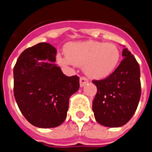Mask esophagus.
<instances>
[{"label": "esophagus", "mask_w": 152, "mask_h": 152, "mask_svg": "<svg viewBox=\"0 0 152 152\" xmlns=\"http://www.w3.org/2000/svg\"><path fill=\"white\" fill-rule=\"evenodd\" d=\"M88 83V80L86 78V77H84V76H81L80 78V86H81V87H83L85 85H86Z\"/></svg>", "instance_id": "34e87169"}]
</instances>
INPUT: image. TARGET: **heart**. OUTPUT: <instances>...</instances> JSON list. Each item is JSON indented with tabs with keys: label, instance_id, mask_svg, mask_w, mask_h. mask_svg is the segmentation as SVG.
<instances>
[{
	"label": "heart",
	"instance_id": "1",
	"mask_svg": "<svg viewBox=\"0 0 152 152\" xmlns=\"http://www.w3.org/2000/svg\"><path fill=\"white\" fill-rule=\"evenodd\" d=\"M65 53L66 57L59 56V62L83 66L86 75L92 79L110 76L115 72L121 58L119 48L115 44L94 41L68 44Z\"/></svg>",
	"mask_w": 152,
	"mask_h": 152
}]
</instances>
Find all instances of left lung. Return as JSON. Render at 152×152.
<instances>
[{
    "instance_id": "obj_1",
    "label": "left lung",
    "mask_w": 152,
    "mask_h": 152,
    "mask_svg": "<svg viewBox=\"0 0 152 152\" xmlns=\"http://www.w3.org/2000/svg\"><path fill=\"white\" fill-rule=\"evenodd\" d=\"M115 72L101 80H92L97 92L92 102L95 119L108 127L126 124L137 110L141 93L140 66L127 48Z\"/></svg>"
}]
</instances>
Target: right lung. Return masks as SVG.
<instances>
[{
    "instance_id": "right-lung-1",
    "label": "right lung",
    "mask_w": 152,
    "mask_h": 152,
    "mask_svg": "<svg viewBox=\"0 0 152 152\" xmlns=\"http://www.w3.org/2000/svg\"><path fill=\"white\" fill-rule=\"evenodd\" d=\"M56 50L39 43L20 55L13 70L14 96L25 118L39 128L56 127L66 118L69 98L79 87V77L63 74Z\"/></svg>"
}]
</instances>
